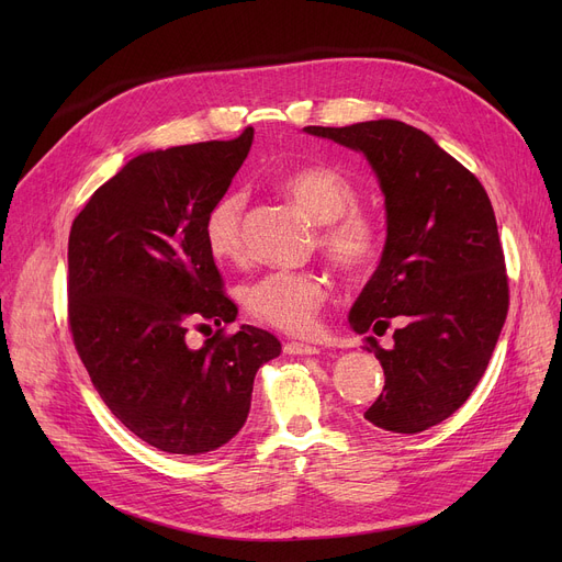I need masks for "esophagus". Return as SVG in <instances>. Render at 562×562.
I'll return each mask as SVG.
<instances>
[{
  "label": "esophagus",
  "mask_w": 562,
  "mask_h": 562,
  "mask_svg": "<svg viewBox=\"0 0 562 562\" xmlns=\"http://www.w3.org/2000/svg\"><path fill=\"white\" fill-rule=\"evenodd\" d=\"M284 352H289V356H318L321 348L303 341H286Z\"/></svg>",
  "instance_id": "obj_1"
}]
</instances>
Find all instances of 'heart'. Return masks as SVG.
Masks as SVG:
<instances>
[{
    "mask_svg": "<svg viewBox=\"0 0 562 562\" xmlns=\"http://www.w3.org/2000/svg\"><path fill=\"white\" fill-rule=\"evenodd\" d=\"M284 198L318 223V246L339 271L364 276L380 255L378 223L356 210L358 189L348 177L330 166H305L286 172L278 182ZM241 191L218 195L202 218V239L216 261H234L244 252ZM330 293L328 280L312 271H271L241 289L248 312L289 335H307L316 326L318 310Z\"/></svg>",
    "mask_w": 562,
    "mask_h": 562,
    "instance_id": "heart-1",
    "label": "heart"
}]
</instances>
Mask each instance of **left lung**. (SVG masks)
<instances>
[{"label": "left lung", "instance_id": "1", "mask_svg": "<svg viewBox=\"0 0 562 562\" xmlns=\"http://www.w3.org/2000/svg\"><path fill=\"white\" fill-rule=\"evenodd\" d=\"M362 153L385 195L387 239L348 314L367 337L385 387L364 419L415 435L449 419L476 390L508 314V276L483 184L422 130L401 121L305 127Z\"/></svg>", "mask_w": 562, "mask_h": 562}]
</instances>
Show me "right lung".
Masks as SVG:
<instances>
[{
    "label": "right lung",
    "instance_id": "right-lung-1",
    "mask_svg": "<svg viewBox=\"0 0 562 562\" xmlns=\"http://www.w3.org/2000/svg\"><path fill=\"white\" fill-rule=\"evenodd\" d=\"M206 140L143 153L102 184L72 223L68 323L93 387L115 419L177 456L214 451L248 419L261 364L280 341L261 328L216 330L200 348L202 321L232 323L236 305L202 239V218L252 145Z\"/></svg>",
    "mask_w": 562,
    "mask_h": 562
}]
</instances>
